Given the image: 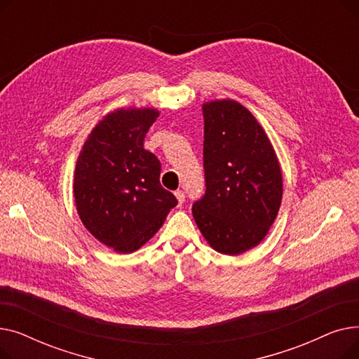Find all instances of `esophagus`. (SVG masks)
I'll return each instance as SVG.
<instances>
[{
    "label": "esophagus",
    "instance_id": "obj_1",
    "mask_svg": "<svg viewBox=\"0 0 359 359\" xmlns=\"http://www.w3.org/2000/svg\"><path fill=\"white\" fill-rule=\"evenodd\" d=\"M175 196H176L179 205H182V203L184 202V194H183V191H176V192H175Z\"/></svg>",
    "mask_w": 359,
    "mask_h": 359
}]
</instances>
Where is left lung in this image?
<instances>
[{
  "label": "left lung",
  "mask_w": 359,
  "mask_h": 359,
  "mask_svg": "<svg viewBox=\"0 0 359 359\" xmlns=\"http://www.w3.org/2000/svg\"><path fill=\"white\" fill-rule=\"evenodd\" d=\"M205 195L192 206L210 246L229 256L265 238L282 201L275 149L252 113L236 100L202 104Z\"/></svg>",
  "instance_id": "1"
}]
</instances>
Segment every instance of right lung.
Here are the masks:
<instances>
[{
	"label": "right lung",
	"instance_id": "add662e5",
	"mask_svg": "<svg viewBox=\"0 0 359 359\" xmlns=\"http://www.w3.org/2000/svg\"><path fill=\"white\" fill-rule=\"evenodd\" d=\"M156 109H116L93 128L75 165L74 198L84 227L118 253L138 250L177 205L160 183V160L144 148Z\"/></svg>",
	"mask_w": 359,
	"mask_h": 359
}]
</instances>
